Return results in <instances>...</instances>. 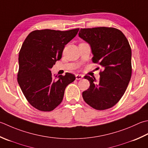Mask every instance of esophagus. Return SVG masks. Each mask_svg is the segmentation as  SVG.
I'll return each instance as SVG.
<instances>
[{
  "label": "esophagus",
  "mask_w": 148,
  "mask_h": 148,
  "mask_svg": "<svg viewBox=\"0 0 148 148\" xmlns=\"http://www.w3.org/2000/svg\"><path fill=\"white\" fill-rule=\"evenodd\" d=\"M83 76L82 74H76V79L77 80H79V79H82L83 78Z\"/></svg>",
  "instance_id": "esophagus-1"
}]
</instances>
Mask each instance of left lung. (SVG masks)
Wrapping results in <instances>:
<instances>
[{"label":"left lung","mask_w":148,"mask_h":148,"mask_svg":"<svg viewBox=\"0 0 148 148\" xmlns=\"http://www.w3.org/2000/svg\"><path fill=\"white\" fill-rule=\"evenodd\" d=\"M79 36L91 47L94 63L103 67L97 82L89 76L84 77L90 86L82 94L84 101L92 108L103 110L116 105L131 79L132 50L122 31L114 27L81 29Z\"/></svg>","instance_id":"obj_1"}]
</instances>
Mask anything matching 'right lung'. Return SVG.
I'll return each instance as SVG.
<instances>
[{
  "instance_id": "add662e5",
  "label": "right lung",
  "mask_w": 148,
  "mask_h": 148,
  "mask_svg": "<svg viewBox=\"0 0 148 148\" xmlns=\"http://www.w3.org/2000/svg\"><path fill=\"white\" fill-rule=\"evenodd\" d=\"M79 29L35 30L23 43L18 55L17 81L26 99L38 110L50 112L56 108L62 103L66 86L76 79L69 72L53 77L50 70L62 58L65 45Z\"/></svg>"
}]
</instances>
